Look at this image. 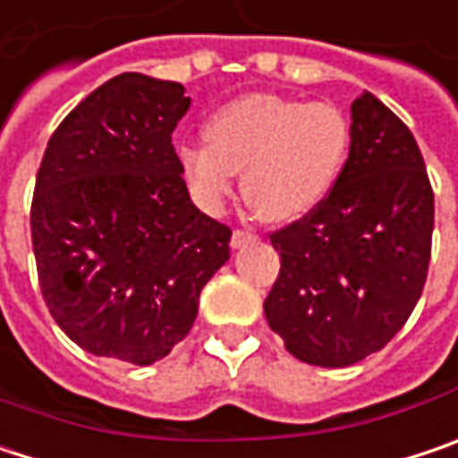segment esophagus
<instances>
[{
	"mask_svg": "<svg viewBox=\"0 0 458 458\" xmlns=\"http://www.w3.org/2000/svg\"><path fill=\"white\" fill-rule=\"evenodd\" d=\"M252 240H255V234H252V232L237 229V232L232 234V250H240V247H245L247 242H252Z\"/></svg>",
	"mask_w": 458,
	"mask_h": 458,
	"instance_id": "1",
	"label": "esophagus"
}]
</instances>
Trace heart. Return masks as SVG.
<instances>
[{"label":"heart","instance_id":"b5f03b06","mask_svg":"<svg viewBox=\"0 0 458 458\" xmlns=\"http://www.w3.org/2000/svg\"><path fill=\"white\" fill-rule=\"evenodd\" d=\"M349 140V119L328 101L247 93L208 119V146L180 148V164L203 206L218 208L242 172L247 206L263 221L289 224L331 192Z\"/></svg>","mask_w":458,"mask_h":458}]
</instances>
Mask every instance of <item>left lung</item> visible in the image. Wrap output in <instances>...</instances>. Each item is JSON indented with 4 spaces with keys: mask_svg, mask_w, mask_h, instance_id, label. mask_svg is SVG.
Instances as JSON below:
<instances>
[{
    "mask_svg": "<svg viewBox=\"0 0 458 458\" xmlns=\"http://www.w3.org/2000/svg\"><path fill=\"white\" fill-rule=\"evenodd\" d=\"M349 132L328 198L271 234L281 271L266 320L292 357L320 368L354 365L402 331L433 242V187L407 124L365 90Z\"/></svg>",
    "mask_w": 458,
    "mask_h": 458,
    "instance_id": "8db88e82",
    "label": "left lung"
}]
</instances>
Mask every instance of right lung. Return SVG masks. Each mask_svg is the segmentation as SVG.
<instances>
[{
    "mask_svg": "<svg viewBox=\"0 0 458 458\" xmlns=\"http://www.w3.org/2000/svg\"><path fill=\"white\" fill-rule=\"evenodd\" d=\"M180 82L122 72L51 135L30 206L41 292L56 326L96 357L153 365L180 344L232 229L200 211L172 132Z\"/></svg>",
    "mask_w": 458,
    "mask_h": 458,
    "instance_id": "add662e5",
    "label": "right lung"
}]
</instances>
